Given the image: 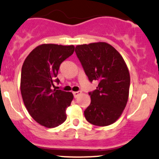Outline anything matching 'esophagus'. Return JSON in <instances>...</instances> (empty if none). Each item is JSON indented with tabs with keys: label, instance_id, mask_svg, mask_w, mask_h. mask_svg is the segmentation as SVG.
I'll use <instances>...</instances> for the list:
<instances>
[{
	"label": "esophagus",
	"instance_id": "1",
	"mask_svg": "<svg viewBox=\"0 0 159 159\" xmlns=\"http://www.w3.org/2000/svg\"><path fill=\"white\" fill-rule=\"evenodd\" d=\"M73 96H74V98H77L80 94H81V92H80V91L79 92H73Z\"/></svg>",
	"mask_w": 159,
	"mask_h": 159
}]
</instances>
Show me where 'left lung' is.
I'll return each mask as SVG.
<instances>
[{
  "instance_id": "1",
  "label": "left lung",
  "mask_w": 159,
  "mask_h": 159,
  "mask_svg": "<svg viewBox=\"0 0 159 159\" xmlns=\"http://www.w3.org/2000/svg\"><path fill=\"white\" fill-rule=\"evenodd\" d=\"M76 56L90 82H98L89 92L91 103L84 111L88 122L105 127L115 122L125 108L129 95V73L119 52L105 42L77 45Z\"/></svg>"
}]
</instances>
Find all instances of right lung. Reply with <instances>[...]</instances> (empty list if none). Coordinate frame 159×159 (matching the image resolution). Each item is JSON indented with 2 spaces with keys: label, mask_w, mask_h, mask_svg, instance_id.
<instances>
[{
  "label": "right lung",
  "mask_w": 159,
  "mask_h": 159,
  "mask_svg": "<svg viewBox=\"0 0 159 159\" xmlns=\"http://www.w3.org/2000/svg\"><path fill=\"white\" fill-rule=\"evenodd\" d=\"M73 45L44 44L32 50L21 71L20 90L23 102L32 118L41 125L52 128L66 119V109L73 98L71 93L52 89L60 65L74 52Z\"/></svg>",
  "instance_id": "add662e5"
}]
</instances>
